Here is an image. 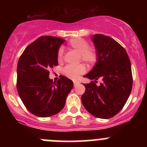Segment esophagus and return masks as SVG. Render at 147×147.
Here are the masks:
<instances>
[{"instance_id": "obj_1", "label": "esophagus", "mask_w": 147, "mask_h": 147, "mask_svg": "<svg viewBox=\"0 0 147 147\" xmlns=\"http://www.w3.org/2000/svg\"><path fill=\"white\" fill-rule=\"evenodd\" d=\"M79 82H78V81H74L73 82V84H74V86H76V85H78V84H79Z\"/></svg>"}]
</instances>
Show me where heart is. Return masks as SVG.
Here are the masks:
<instances>
[{
  "label": "heart",
  "mask_w": 147,
  "mask_h": 147,
  "mask_svg": "<svg viewBox=\"0 0 147 147\" xmlns=\"http://www.w3.org/2000/svg\"><path fill=\"white\" fill-rule=\"evenodd\" d=\"M69 48L72 49L78 52L80 55V60L84 62L88 65H93L97 60V50L94 47H89V43L87 41L81 38H75L71 39L68 42ZM57 60L58 62H62L63 60V50L60 49L57 52ZM85 72V67L80 64L72 66L67 65L63 69V73L67 78L72 80H77L79 76Z\"/></svg>",
  "instance_id": "b5f03b06"
}]
</instances>
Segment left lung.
Segmentation results:
<instances>
[{"label": "left lung", "instance_id": "8db88e82", "mask_svg": "<svg viewBox=\"0 0 147 147\" xmlns=\"http://www.w3.org/2000/svg\"><path fill=\"white\" fill-rule=\"evenodd\" d=\"M97 53L94 67L84 78L94 80L84 84L85 92L81 100L87 112L96 117L109 119L124 106L132 88V74L125 49L112 38L102 34L92 37ZM100 78L103 82L96 84Z\"/></svg>", "mask_w": 147, "mask_h": 147}]
</instances>
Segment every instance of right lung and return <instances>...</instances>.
<instances>
[{
    "label": "right lung",
    "mask_w": 147,
    "mask_h": 147,
    "mask_svg": "<svg viewBox=\"0 0 147 147\" xmlns=\"http://www.w3.org/2000/svg\"><path fill=\"white\" fill-rule=\"evenodd\" d=\"M64 41L57 37L41 36L19 58L18 92L28 110L35 116L47 117L60 112L73 87V82L63 75L56 82L49 78V70L58 65L57 52Z\"/></svg>",
    "instance_id": "obj_1"
}]
</instances>
